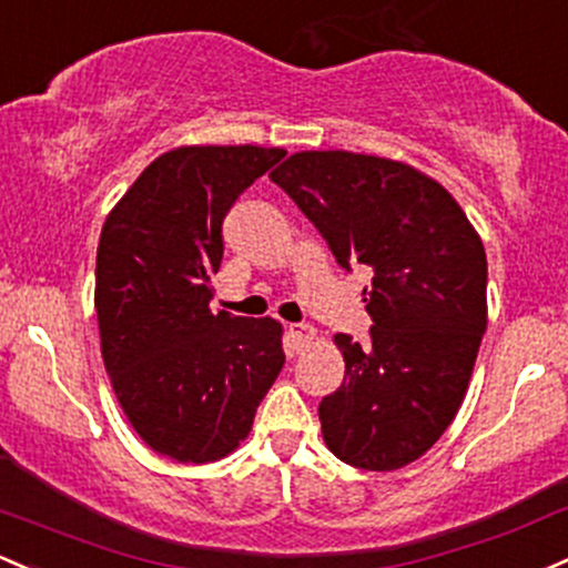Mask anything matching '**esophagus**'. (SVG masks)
<instances>
[{
	"instance_id": "34e87169",
	"label": "esophagus",
	"mask_w": 568,
	"mask_h": 568,
	"mask_svg": "<svg viewBox=\"0 0 568 568\" xmlns=\"http://www.w3.org/2000/svg\"><path fill=\"white\" fill-rule=\"evenodd\" d=\"M313 339H315V332L310 326H288V342L294 353H302Z\"/></svg>"
}]
</instances>
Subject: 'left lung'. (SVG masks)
<instances>
[{"mask_svg": "<svg viewBox=\"0 0 568 568\" xmlns=\"http://www.w3.org/2000/svg\"><path fill=\"white\" fill-rule=\"evenodd\" d=\"M272 183L342 270L369 266V342L336 334L345 379L323 396V439L355 469L420 458L464 402L488 326V261L464 210L413 166L347 151L294 153Z\"/></svg>", "mask_w": 568, "mask_h": 568, "instance_id": "left-lung-1", "label": "left lung"}]
</instances>
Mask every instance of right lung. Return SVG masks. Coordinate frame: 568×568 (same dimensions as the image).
<instances>
[{"label":"right lung","mask_w":568,"mask_h":568,"mask_svg":"<svg viewBox=\"0 0 568 568\" xmlns=\"http://www.w3.org/2000/svg\"><path fill=\"white\" fill-rule=\"evenodd\" d=\"M285 151L178 148L104 221L97 317L104 369L134 432L161 456L207 464L234 450L285 364L272 317L210 313L223 221Z\"/></svg>","instance_id":"right-lung-1"}]
</instances>
